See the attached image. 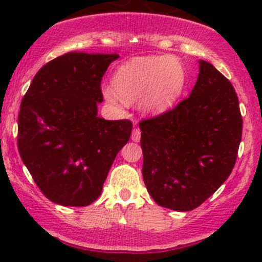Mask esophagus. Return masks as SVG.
I'll return each mask as SVG.
<instances>
[{"mask_svg": "<svg viewBox=\"0 0 262 262\" xmlns=\"http://www.w3.org/2000/svg\"><path fill=\"white\" fill-rule=\"evenodd\" d=\"M132 141L133 142H139L141 141V130L138 128H134L133 132H132Z\"/></svg>", "mask_w": 262, "mask_h": 262, "instance_id": "34e87169", "label": "esophagus"}]
</instances>
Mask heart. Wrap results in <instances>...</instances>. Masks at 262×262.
<instances>
[{"label":"heart","mask_w":262,"mask_h":262,"mask_svg":"<svg viewBox=\"0 0 262 262\" xmlns=\"http://www.w3.org/2000/svg\"><path fill=\"white\" fill-rule=\"evenodd\" d=\"M182 66L171 55L136 58L121 66L115 73L114 86L102 87L104 99L119 106L123 99L142 96L141 106L148 113H161L176 101L184 90Z\"/></svg>","instance_id":"b5f03b06"}]
</instances>
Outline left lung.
<instances>
[{"mask_svg": "<svg viewBox=\"0 0 262 262\" xmlns=\"http://www.w3.org/2000/svg\"><path fill=\"white\" fill-rule=\"evenodd\" d=\"M189 97L139 123L143 180L158 205L189 212L228 179L242 137L232 83L205 60Z\"/></svg>", "mask_w": 262, "mask_h": 262, "instance_id": "obj_1", "label": "left lung"}]
</instances>
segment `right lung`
<instances>
[{
	"label": "right lung",
	"instance_id": "obj_1",
	"mask_svg": "<svg viewBox=\"0 0 262 262\" xmlns=\"http://www.w3.org/2000/svg\"><path fill=\"white\" fill-rule=\"evenodd\" d=\"M114 54L71 52L38 71L20 105L17 148L40 191L64 207L101 194L116 155L130 138L128 119L97 116L101 80Z\"/></svg>",
	"mask_w": 262,
	"mask_h": 262
}]
</instances>
